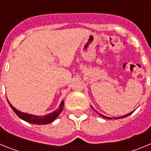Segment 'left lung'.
Returning <instances> with one entry per match:
<instances>
[{
	"instance_id": "8db88e82",
	"label": "left lung",
	"mask_w": 151,
	"mask_h": 151,
	"mask_svg": "<svg viewBox=\"0 0 151 151\" xmlns=\"http://www.w3.org/2000/svg\"><path fill=\"white\" fill-rule=\"evenodd\" d=\"M92 107V106H91ZM97 112V111H96ZM97 113H98V114H99L100 116H103L104 117V118H106V119H112V118H110V117H106V116H103V115H101V113H98V112H97ZM132 113H129V114H126V115H125V116H121V117H119V118H116V119H121V118H124V117H126V116H129L130 115V114H132Z\"/></svg>"
}]
</instances>
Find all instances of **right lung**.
<instances>
[{"instance_id": "right-lung-1", "label": "right lung", "mask_w": 151, "mask_h": 151, "mask_svg": "<svg viewBox=\"0 0 151 151\" xmlns=\"http://www.w3.org/2000/svg\"><path fill=\"white\" fill-rule=\"evenodd\" d=\"M8 103H9L10 107L12 108L13 111L18 116V117L22 119V120L26 121V122H29V123L38 124V125H46V124H48L50 123V122H53V121L60 115V113L62 112L64 106V102L62 101L60 105L59 108H57V110H55V111L53 112V113H49V114L43 116H38L31 115V114H28V113H22V112L19 111V110L15 109V108L13 107V106L10 104L9 101H8Z\"/></svg>"}]
</instances>
